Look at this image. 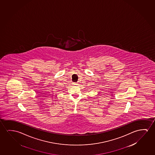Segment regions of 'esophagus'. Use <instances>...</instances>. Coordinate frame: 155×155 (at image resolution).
I'll list each match as a JSON object with an SVG mask.
<instances>
[{"instance_id":"esophagus-1","label":"esophagus","mask_w":155,"mask_h":155,"mask_svg":"<svg viewBox=\"0 0 155 155\" xmlns=\"http://www.w3.org/2000/svg\"><path fill=\"white\" fill-rule=\"evenodd\" d=\"M73 84H74V85H75V86H77V85H78V84H76V83Z\"/></svg>"}]
</instances>
